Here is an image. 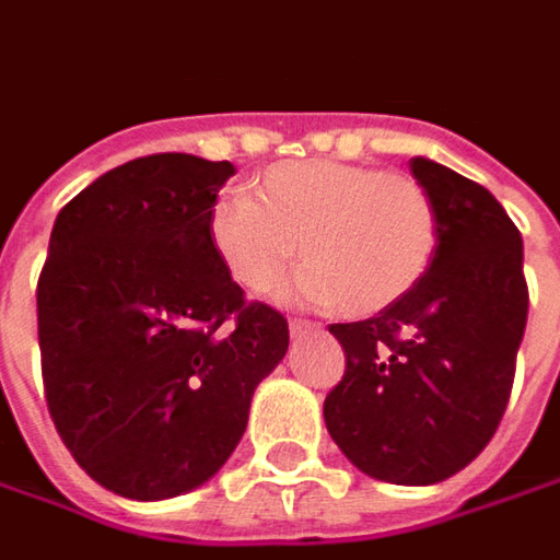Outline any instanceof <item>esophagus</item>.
<instances>
[{
    "label": "esophagus",
    "instance_id": "34e87169",
    "mask_svg": "<svg viewBox=\"0 0 560 560\" xmlns=\"http://www.w3.org/2000/svg\"><path fill=\"white\" fill-rule=\"evenodd\" d=\"M319 329L317 323H311V319H292L289 323V331H292V338H299V335H304V331H314Z\"/></svg>",
    "mask_w": 560,
    "mask_h": 560
}]
</instances>
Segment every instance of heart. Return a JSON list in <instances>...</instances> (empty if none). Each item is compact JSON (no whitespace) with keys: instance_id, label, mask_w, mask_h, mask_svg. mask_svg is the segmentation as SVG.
Listing matches in <instances>:
<instances>
[{"instance_id":"b5f03b06","label":"heart","mask_w":560,"mask_h":560,"mask_svg":"<svg viewBox=\"0 0 560 560\" xmlns=\"http://www.w3.org/2000/svg\"><path fill=\"white\" fill-rule=\"evenodd\" d=\"M435 207L405 173L345 161L271 167L249 195H225L210 210L215 258L249 295H268L295 256V304H338L369 317L418 287L435 253Z\"/></svg>"}]
</instances>
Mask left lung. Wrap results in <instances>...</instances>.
Wrapping results in <instances>:
<instances>
[{
	"label": "left lung",
	"mask_w": 560,
	"mask_h": 560,
	"mask_svg": "<svg viewBox=\"0 0 560 560\" xmlns=\"http://www.w3.org/2000/svg\"><path fill=\"white\" fill-rule=\"evenodd\" d=\"M408 167L435 207V253L418 287L329 331L347 357L323 402L360 472L435 485L472 464L506 411L527 323L522 234L485 185L430 158Z\"/></svg>",
	"instance_id": "obj_1"
}]
</instances>
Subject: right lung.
I'll return each mask as SVG.
<instances>
[{
  "instance_id": "right-lung-1",
  "label": "right lung",
  "mask_w": 560,
  "mask_h": 560,
  "mask_svg": "<svg viewBox=\"0 0 560 560\" xmlns=\"http://www.w3.org/2000/svg\"><path fill=\"white\" fill-rule=\"evenodd\" d=\"M229 161H127L57 213L38 273V350L75 464L127 500L213 479L258 381L287 357L280 311L246 302L210 243Z\"/></svg>"
}]
</instances>
